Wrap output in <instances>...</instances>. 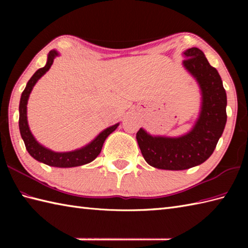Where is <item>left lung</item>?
Instances as JSON below:
<instances>
[{
    "label": "left lung",
    "mask_w": 248,
    "mask_h": 248,
    "mask_svg": "<svg viewBox=\"0 0 248 248\" xmlns=\"http://www.w3.org/2000/svg\"><path fill=\"white\" fill-rule=\"evenodd\" d=\"M183 55L184 68L196 78L202 92V108L193 129L179 138L152 136L141 128L136 133L145 161L160 170H183L207 161L227 121V96L217 70L198 48L187 49Z\"/></svg>",
    "instance_id": "8db88e82"
}]
</instances>
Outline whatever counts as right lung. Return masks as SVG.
Instances as JSON below:
<instances>
[{"instance_id": "add662e5", "label": "right lung", "mask_w": 248, "mask_h": 248, "mask_svg": "<svg viewBox=\"0 0 248 248\" xmlns=\"http://www.w3.org/2000/svg\"><path fill=\"white\" fill-rule=\"evenodd\" d=\"M57 55H59L57 51H50L46 66L37 70L33 75V77L30 78L28 84H26V87L22 94H21L19 104V129L21 138H22L25 144L26 150H28L29 154L33 156L35 160L53 167L64 168L81 166L84 164H87V163H91L92 161L96 159L100 152H101L104 140H107V138L110 133L114 132V131L117 129L119 124H116L112 125V127H108L103 130L96 139L85 147H83V148L69 152H54L48 148H46L43 145H40L38 141L35 140L29 128L28 116H26V108H26V105H28V100L31 89H33L37 81L50 69V67L53 64V61Z\"/></svg>"}]
</instances>
